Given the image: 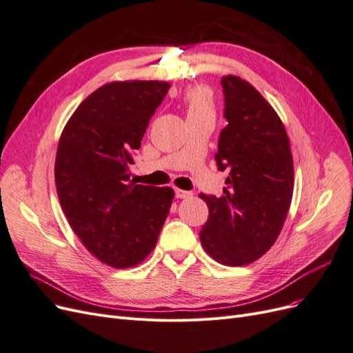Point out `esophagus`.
<instances>
[{
    "instance_id": "esophagus-1",
    "label": "esophagus",
    "mask_w": 353,
    "mask_h": 353,
    "mask_svg": "<svg viewBox=\"0 0 353 353\" xmlns=\"http://www.w3.org/2000/svg\"><path fill=\"white\" fill-rule=\"evenodd\" d=\"M175 197L176 199H187V197H191V193H190V191L175 188Z\"/></svg>"
}]
</instances>
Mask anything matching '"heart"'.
Segmentation results:
<instances>
[{
    "label": "heart",
    "mask_w": 353,
    "mask_h": 353,
    "mask_svg": "<svg viewBox=\"0 0 353 353\" xmlns=\"http://www.w3.org/2000/svg\"><path fill=\"white\" fill-rule=\"evenodd\" d=\"M185 105L188 117L209 114L213 116L212 95L205 88H193L185 95Z\"/></svg>",
    "instance_id": "obj_1"
}]
</instances>
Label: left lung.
<instances>
[{"mask_svg":"<svg viewBox=\"0 0 353 353\" xmlns=\"http://www.w3.org/2000/svg\"><path fill=\"white\" fill-rule=\"evenodd\" d=\"M221 85L228 123L215 159L227 187L221 197L200 194L209 208L200 241L216 262L243 266L279 237L293 196V157L284 125L261 92L232 74Z\"/></svg>","mask_w":353,"mask_h":353,"instance_id":"obj_1","label":"left lung"}]
</instances>
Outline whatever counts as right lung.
Here are the masks:
<instances>
[{"instance_id": "1", "label": "right lung", "mask_w": 353, "mask_h": 353, "mask_svg": "<svg viewBox=\"0 0 353 353\" xmlns=\"http://www.w3.org/2000/svg\"><path fill=\"white\" fill-rule=\"evenodd\" d=\"M169 88L160 81L105 83L79 104L60 137L61 209L85 248L113 268L150 254L172 205V188L130 181L132 156Z\"/></svg>"}]
</instances>
